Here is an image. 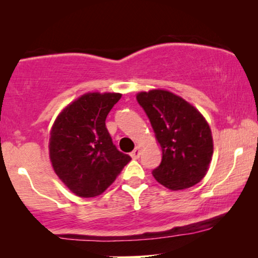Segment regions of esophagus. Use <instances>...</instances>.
I'll return each mask as SVG.
<instances>
[{"instance_id":"obj_1","label":"esophagus","mask_w":258,"mask_h":258,"mask_svg":"<svg viewBox=\"0 0 258 258\" xmlns=\"http://www.w3.org/2000/svg\"><path fill=\"white\" fill-rule=\"evenodd\" d=\"M140 155H141V149L139 147H136L135 149H134L132 153H130V156H132L133 158H135V160H136V158L140 157Z\"/></svg>"}]
</instances>
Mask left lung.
I'll return each instance as SVG.
<instances>
[{"label": "left lung", "instance_id": "8db88e82", "mask_svg": "<svg viewBox=\"0 0 258 258\" xmlns=\"http://www.w3.org/2000/svg\"><path fill=\"white\" fill-rule=\"evenodd\" d=\"M162 149V161L153 170L158 183L170 190L195 185L206 176L214 153L206 118L182 97L167 90L137 94Z\"/></svg>", "mask_w": 258, "mask_h": 258}]
</instances>
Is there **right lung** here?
Wrapping results in <instances>:
<instances>
[{
	"mask_svg": "<svg viewBox=\"0 0 258 258\" xmlns=\"http://www.w3.org/2000/svg\"><path fill=\"white\" fill-rule=\"evenodd\" d=\"M122 95L88 93L63 109L52 125L49 155L59 179L80 197L101 195L132 160L112 143L105 118Z\"/></svg>",
	"mask_w": 258,
	"mask_h": 258,
	"instance_id": "obj_1",
	"label": "right lung"
}]
</instances>
